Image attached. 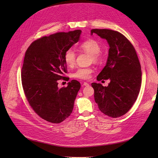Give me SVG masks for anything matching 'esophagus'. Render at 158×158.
Returning a JSON list of instances; mask_svg holds the SVG:
<instances>
[{
	"mask_svg": "<svg viewBox=\"0 0 158 158\" xmlns=\"http://www.w3.org/2000/svg\"><path fill=\"white\" fill-rule=\"evenodd\" d=\"M89 86V84L86 82H85L83 85H82V86Z\"/></svg>",
	"mask_w": 158,
	"mask_h": 158,
	"instance_id": "1",
	"label": "esophagus"
}]
</instances>
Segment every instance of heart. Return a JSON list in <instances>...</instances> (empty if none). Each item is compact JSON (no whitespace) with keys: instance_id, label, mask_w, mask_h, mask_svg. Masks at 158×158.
I'll list each match as a JSON object with an SVG mask.
<instances>
[{"instance_id":"1","label":"heart","mask_w":158,"mask_h":158,"mask_svg":"<svg viewBox=\"0 0 158 158\" xmlns=\"http://www.w3.org/2000/svg\"><path fill=\"white\" fill-rule=\"evenodd\" d=\"M81 51L91 54V60L94 63L101 61L102 57L100 54L101 47L96 40H89L81 44L79 47ZM76 53L72 49H69L64 54V61L66 66L72 67L76 63ZM93 69L90 67L79 68L73 73V77L80 79H88L91 74L93 72Z\"/></svg>"}]
</instances>
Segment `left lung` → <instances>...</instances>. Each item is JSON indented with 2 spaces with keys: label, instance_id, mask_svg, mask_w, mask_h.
I'll list each match as a JSON object with an SVG mask.
<instances>
[{
  "label": "left lung",
  "instance_id": "8db88e82",
  "mask_svg": "<svg viewBox=\"0 0 158 158\" xmlns=\"http://www.w3.org/2000/svg\"><path fill=\"white\" fill-rule=\"evenodd\" d=\"M95 33L109 44L106 66L97 80L110 79L107 86L93 82L95 101L104 114L113 118L125 114L133 106L142 85L141 65L135 48L120 32L110 29H94Z\"/></svg>",
  "mask_w": 158,
  "mask_h": 158
}]
</instances>
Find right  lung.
<instances>
[{
	"label": "right lung",
	"instance_id": "add662e5",
	"mask_svg": "<svg viewBox=\"0 0 158 158\" xmlns=\"http://www.w3.org/2000/svg\"><path fill=\"white\" fill-rule=\"evenodd\" d=\"M81 30L57 32L35 40L27 49L21 77L25 95L40 117L59 123L71 114L80 82L72 80L59 88L58 80L67 79L64 54L79 40Z\"/></svg>",
	"mask_w": 158,
	"mask_h": 158
}]
</instances>
